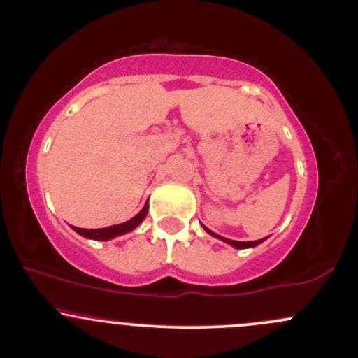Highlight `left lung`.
<instances>
[{
    "label": "left lung",
    "mask_w": 358,
    "mask_h": 358,
    "mask_svg": "<svg viewBox=\"0 0 358 358\" xmlns=\"http://www.w3.org/2000/svg\"><path fill=\"white\" fill-rule=\"evenodd\" d=\"M203 229L207 231V233L210 234V236H214V238H219V239H222V241H226L227 245H231V246H234V248H238V250H243V248H253V246H257V245H260V243H263L265 241V238L263 239H257V241H233V239H227V238H222V236H219V234H215V233H212L210 229H207L206 226H203Z\"/></svg>",
    "instance_id": "left-lung-1"
}]
</instances>
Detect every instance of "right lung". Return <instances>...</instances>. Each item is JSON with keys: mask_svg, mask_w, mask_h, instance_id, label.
Returning <instances> with one entry per match:
<instances>
[{"mask_svg": "<svg viewBox=\"0 0 358 358\" xmlns=\"http://www.w3.org/2000/svg\"><path fill=\"white\" fill-rule=\"evenodd\" d=\"M148 210H149V206L146 202V206L143 207V210H141L137 215H134L132 219H129L127 222L117 224V226L103 227V229H81V227H74V226H73V229L76 231L78 234H81V236H85L88 239H96V241H108V239L117 238V236H120V234H125V233H129V231L136 229V227L144 221Z\"/></svg>", "mask_w": 358, "mask_h": 358, "instance_id": "1", "label": "right lung"}]
</instances>
